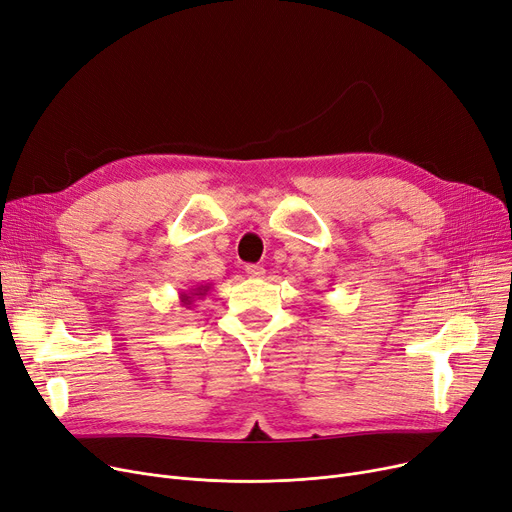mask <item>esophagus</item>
<instances>
[{
    "instance_id": "esophagus-1",
    "label": "esophagus",
    "mask_w": 512,
    "mask_h": 512,
    "mask_svg": "<svg viewBox=\"0 0 512 512\" xmlns=\"http://www.w3.org/2000/svg\"><path fill=\"white\" fill-rule=\"evenodd\" d=\"M246 273H248V277H254V279H260V277H264V266H260V264H246Z\"/></svg>"
}]
</instances>
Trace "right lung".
<instances>
[{"label":"right lung","instance_id":"obj_1","mask_svg":"<svg viewBox=\"0 0 512 512\" xmlns=\"http://www.w3.org/2000/svg\"><path fill=\"white\" fill-rule=\"evenodd\" d=\"M210 287H212V283H206V285H198V287H191V289H187V291H181L179 300H181V304H183L185 308H191V304L196 302V298H204V296L208 294Z\"/></svg>","mask_w":512,"mask_h":512}]
</instances>
